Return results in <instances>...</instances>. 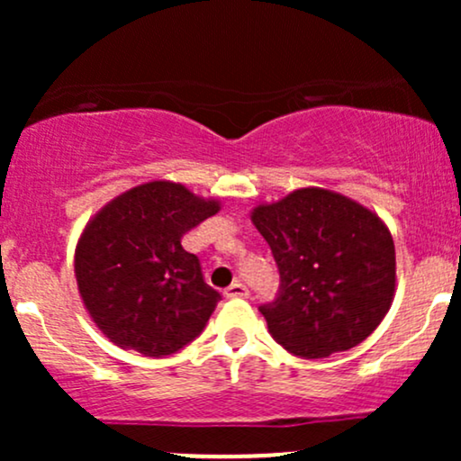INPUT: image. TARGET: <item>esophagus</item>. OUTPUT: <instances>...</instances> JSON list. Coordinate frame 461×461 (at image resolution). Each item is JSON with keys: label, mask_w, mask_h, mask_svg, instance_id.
Here are the masks:
<instances>
[{"label": "esophagus", "mask_w": 461, "mask_h": 461, "mask_svg": "<svg viewBox=\"0 0 461 461\" xmlns=\"http://www.w3.org/2000/svg\"><path fill=\"white\" fill-rule=\"evenodd\" d=\"M223 294L227 299H247L249 297V290L245 284L240 282H234L231 285H227V288L223 290Z\"/></svg>", "instance_id": "esophagus-1"}]
</instances>
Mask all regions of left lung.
I'll use <instances>...</instances> for the list:
<instances>
[{"label":"left lung","instance_id":"8db88e82","mask_svg":"<svg viewBox=\"0 0 461 461\" xmlns=\"http://www.w3.org/2000/svg\"><path fill=\"white\" fill-rule=\"evenodd\" d=\"M251 221L279 271L277 297L260 312L285 351L327 357L377 330L396 282L394 242L377 214L331 190L301 188L258 205Z\"/></svg>","mask_w":461,"mask_h":461}]
</instances>
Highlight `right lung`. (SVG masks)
<instances>
[{"instance_id": "obj_1", "label": "right lung", "mask_w": 461, "mask_h": 461, "mask_svg": "<svg viewBox=\"0 0 461 461\" xmlns=\"http://www.w3.org/2000/svg\"><path fill=\"white\" fill-rule=\"evenodd\" d=\"M216 212V201L182 184L149 182L110 201L86 225L76 249L77 288L110 342L162 357L203 331L221 294L182 238Z\"/></svg>"}]
</instances>
